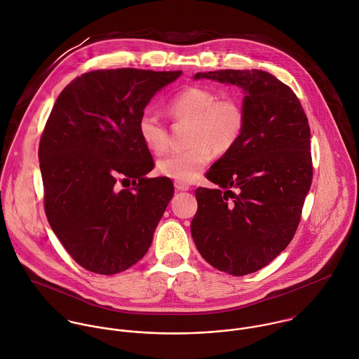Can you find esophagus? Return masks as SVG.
Returning <instances> with one entry per match:
<instances>
[{"mask_svg": "<svg viewBox=\"0 0 359 359\" xmlns=\"http://www.w3.org/2000/svg\"><path fill=\"white\" fill-rule=\"evenodd\" d=\"M175 187H176V190H179V191H187V190H190L191 187L187 184V183H183V182H175Z\"/></svg>", "mask_w": 359, "mask_h": 359, "instance_id": "obj_1", "label": "esophagus"}]
</instances>
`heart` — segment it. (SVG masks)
I'll return each mask as SVG.
<instances>
[{"mask_svg": "<svg viewBox=\"0 0 359 359\" xmlns=\"http://www.w3.org/2000/svg\"><path fill=\"white\" fill-rule=\"evenodd\" d=\"M168 110L175 118L190 120L184 149L172 151L158 161L159 175L189 183L212 159L214 151L224 154L239 140L245 114L235 97H218L217 92L204 86H189L175 95ZM137 131L144 145L156 154L168 148V130L152 110H144L137 120Z\"/></svg>", "mask_w": 359, "mask_h": 359, "instance_id": "obj_1", "label": "heart"}]
</instances>
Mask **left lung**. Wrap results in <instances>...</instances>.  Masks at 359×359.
<instances>
[{
	"mask_svg": "<svg viewBox=\"0 0 359 359\" xmlns=\"http://www.w3.org/2000/svg\"><path fill=\"white\" fill-rule=\"evenodd\" d=\"M245 90L236 144L198 187L191 236L207 263L232 276L266 267L292 241L312 184L311 127L294 90L262 69L198 72Z\"/></svg>",
	"mask_w": 359,
	"mask_h": 359,
	"instance_id": "left-lung-1",
	"label": "left lung"
}]
</instances>
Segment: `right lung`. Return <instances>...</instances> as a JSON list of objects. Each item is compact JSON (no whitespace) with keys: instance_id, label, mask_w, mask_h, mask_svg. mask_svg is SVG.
Here are the masks:
<instances>
[{"instance_id":"1","label":"right lung","mask_w":359,"mask_h":359,"mask_svg":"<svg viewBox=\"0 0 359 359\" xmlns=\"http://www.w3.org/2000/svg\"><path fill=\"white\" fill-rule=\"evenodd\" d=\"M182 71L96 69L71 81L44 126L39 161L47 221L85 270L113 276L148 252L175 189L154 169L137 120ZM124 181L132 186L120 189ZM124 187V186H123Z\"/></svg>"}]
</instances>
